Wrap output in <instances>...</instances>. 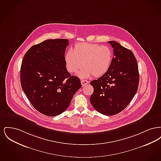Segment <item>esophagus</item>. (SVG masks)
Segmentation results:
<instances>
[{"label": "esophagus", "mask_w": 161, "mask_h": 161, "mask_svg": "<svg viewBox=\"0 0 161 161\" xmlns=\"http://www.w3.org/2000/svg\"><path fill=\"white\" fill-rule=\"evenodd\" d=\"M81 84H82L83 86H86V84L89 83V82L88 81L86 80H82L81 81Z\"/></svg>", "instance_id": "obj_1"}]
</instances>
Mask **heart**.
<instances>
[{
	"instance_id": "obj_1",
	"label": "heart",
	"mask_w": 161,
	"mask_h": 161,
	"mask_svg": "<svg viewBox=\"0 0 161 161\" xmlns=\"http://www.w3.org/2000/svg\"><path fill=\"white\" fill-rule=\"evenodd\" d=\"M112 61V51L106 46L89 43H79L69 50L65 55L66 68L70 73H75L84 66L78 73L81 78H89L92 75L99 77L105 74Z\"/></svg>"
}]
</instances>
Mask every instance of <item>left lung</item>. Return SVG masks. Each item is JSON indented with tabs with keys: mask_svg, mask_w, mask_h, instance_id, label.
<instances>
[{
	"mask_svg": "<svg viewBox=\"0 0 161 161\" xmlns=\"http://www.w3.org/2000/svg\"><path fill=\"white\" fill-rule=\"evenodd\" d=\"M114 56L107 72L91 84L93 92L90 101L103 115L111 116L123 111L138 91L139 74L133 53L115 41H109Z\"/></svg>",
	"mask_w": 161,
	"mask_h": 161,
	"instance_id": "obj_1",
	"label": "left lung"
}]
</instances>
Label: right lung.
Here are the masks:
<instances>
[{
	"instance_id": "right-lung-1",
	"label": "right lung",
	"mask_w": 161,
	"mask_h": 161,
	"mask_svg": "<svg viewBox=\"0 0 161 161\" xmlns=\"http://www.w3.org/2000/svg\"><path fill=\"white\" fill-rule=\"evenodd\" d=\"M68 39H49L31 47L20 68V83L31 104L49 116L64 112L81 87L80 80L67 70Z\"/></svg>"
}]
</instances>
